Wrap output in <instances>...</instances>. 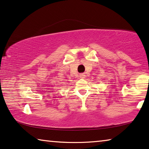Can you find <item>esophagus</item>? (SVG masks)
I'll use <instances>...</instances> for the list:
<instances>
[{"instance_id": "obj_1", "label": "esophagus", "mask_w": 149, "mask_h": 149, "mask_svg": "<svg viewBox=\"0 0 149 149\" xmlns=\"http://www.w3.org/2000/svg\"><path fill=\"white\" fill-rule=\"evenodd\" d=\"M79 77H80V78L84 79V78H85V77H86V75H85V74H81L79 75Z\"/></svg>"}]
</instances>
